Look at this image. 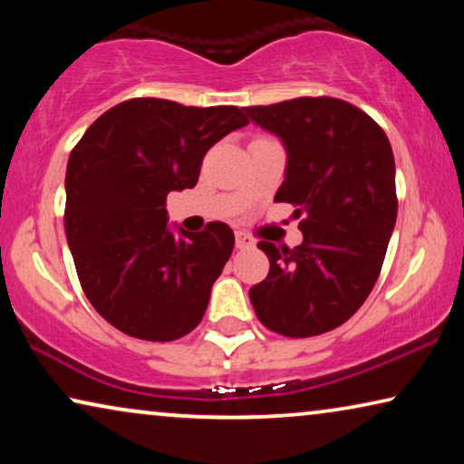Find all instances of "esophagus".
Here are the masks:
<instances>
[{
	"instance_id": "obj_1",
	"label": "esophagus",
	"mask_w": 464,
	"mask_h": 464,
	"mask_svg": "<svg viewBox=\"0 0 464 464\" xmlns=\"http://www.w3.org/2000/svg\"><path fill=\"white\" fill-rule=\"evenodd\" d=\"M253 246V240L243 232H237V249H249Z\"/></svg>"
}]
</instances>
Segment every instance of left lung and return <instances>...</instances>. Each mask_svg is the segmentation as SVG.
<instances>
[{"label":"left lung","mask_w":464,"mask_h":464,"mask_svg":"<svg viewBox=\"0 0 464 464\" xmlns=\"http://www.w3.org/2000/svg\"><path fill=\"white\" fill-rule=\"evenodd\" d=\"M287 148L275 202L302 218L295 249L257 243L270 272L249 289L257 319L287 338L340 327L376 285L397 219L389 137L363 110L334 97L245 107Z\"/></svg>","instance_id":"obj_1"}]
</instances>
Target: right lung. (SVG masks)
Returning <instances> with one entry per match:
<instances>
[{
	"instance_id": "1",
	"label": "right lung",
	"mask_w": 464,
	"mask_h": 464,
	"mask_svg": "<svg viewBox=\"0 0 464 464\" xmlns=\"http://www.w3.org/2000/svg\"><path fill=\"white\" fill-rule=\"evenodd\" d=\"M245 124L234 105L141 97L107 110L75 143L65 177L67 243L86 297L122 334L173 342L205 316L234 234L208 221L202 232L175 237L167 196L194 188L207 151Z\"/></svg>"
}]
</instances>
